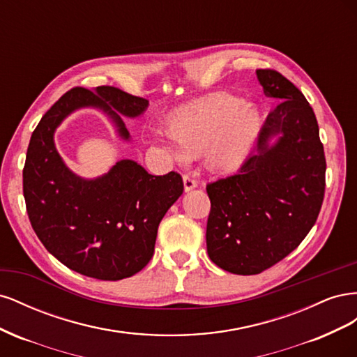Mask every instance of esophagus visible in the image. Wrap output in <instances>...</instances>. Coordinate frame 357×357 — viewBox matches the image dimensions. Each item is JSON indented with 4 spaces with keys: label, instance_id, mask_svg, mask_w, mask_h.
Masks as SVG:
<instances>
[{
    "label": "esophagus",
    "instance_id": "esophagus-1",
    "mask_svg": "<svg viewBox=\"0 0 357 357\" xmlns=\"http://www.w3.org/2000/svg\"><path fill=\"white\" fill-rule=\"evenodd\" d=\"M183 185H185V190L189 192L192 189H195L198 186V183L195 178H192L190 176H183Z\"/></svg>",
    "mask_w": 357,
    "mask_h": 357
}]
</instances>
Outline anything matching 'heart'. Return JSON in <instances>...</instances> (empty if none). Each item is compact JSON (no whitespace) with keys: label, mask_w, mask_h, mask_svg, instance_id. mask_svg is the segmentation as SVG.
Segmentation results:
<instances>
[{"label":"heart","mask_w":357,"mask_h":357,"mask_svg":"<svg viewBox=\"0 0 357 357\" xmlns=\"http://www.w3.org/2000/svg\"><path fill=\"white\" fill-rule=\"evenodd\" d=\"M261 110L238 95L222 92L185 107L164 123L176 147H164L177 162L204 153L207 168L218 174L238 171L252 156L262 132Z\"/></svg>","instance_id":"obj_1"}]
</instances>
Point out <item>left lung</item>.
Wrapping results in <instances>:
<instances>
[{"label":"left lung","mask_w":357,"mask_h":357,"mask_svg":"<svg viewBox=\"0 0 357 357\" xmlns=\"http://www.w3.org/2000/svg\"><path fill=\"white\" fill-rule=\"evenodd\" d=\"M268 114L257 152L235 176L207 185V252L222 269L255 275L284 259L314 226L325 195L326 159L314 112L274 70H256Z\"/></svg>","instance_id":"obj_1"}]
</instances>
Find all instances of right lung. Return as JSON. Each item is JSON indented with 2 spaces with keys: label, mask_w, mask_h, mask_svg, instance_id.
Returning <instances> with one entry per match:
<instances>
[{
  "label": "right lung",
  "mask_w": 357,
  "mask_h": 357,
  "mask_svg": "<svg viewBox=\"0 0 357 357\" xmlns=\"http://www.w3.org/2000/svg\"><path fill=\"white\" fill-rule=\"evenodd\" d=\"M84 107L104 112L129 142L121 116H142L149 101L113 86L63 93L31 135L24 197L32 229L49 253L75 273L116 282L142 271L152 259L158 226L183 193V180L174 171L149 174L131 159L116 162L96 178L74 174L53 137L63 119Z\"/></svg>",
  "instance_id": "add662e5"
}]
</instances>
